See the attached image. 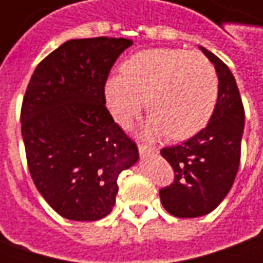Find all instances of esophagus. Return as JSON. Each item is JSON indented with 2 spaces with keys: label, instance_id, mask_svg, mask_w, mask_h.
<instances>
[{
  "label": "esophagus",
  "instance_id": "34e87169",
  "mask_svg": "<svg viewBox=\"0 0 263 263\" xmlns=\"http://www.w3.org/2000/svg\"><path fill=\"white\" fill-rule=\"evenodd\" d=\"M138 149H139V154L145 156V155H155L158 154V149L151 146V145H146V143H139L138 145Z\"/></svg>",
  "mask_w": 263,
  "mask_h": 263
}]
</instances>
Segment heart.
I'll return each instance as SVG.
<instances>
[{
    "label": "heart",
    "instance_id": "b5f03b06",
    "mask_svg": "<svg viewBox=\"0 0 263 263\" xmlns=\"http://www.w3.org/2000/svg\"><path fill=\"white\" fill-rule=\"evenodd\" d=\"M105 101L121 125H128L143 107L152 114L149 129L186 139L201 131L214 112L218 79L204 54L156 48L132 54L122 74L105 83Z\"/></svg>",
    "mask_w": 263,
    "mask_h": 263
}]
</instances>
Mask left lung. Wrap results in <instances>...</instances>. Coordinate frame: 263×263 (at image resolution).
Here are the masks:
<instances>
[{
  "label": "left lung",
  "instance_id": "obj_1",
  "mask_svg": "<svg viewBox=\"0 0 263 263\" xmlns=\"http://www.w3.org/2000/svg\"><path fill=\"white\" fill-rule=\"evenodd\" d=\"M214 63L218 98L205 128L180 145L160 149L175 172L173 182L162 187L160 201L179 218L209 214L224 200L237 176L241 160L245 111L237 83L228 66L201 48Z\"/></svg>",
  "mask_w": 263,
  "mask_h": 263
}]
</instances>
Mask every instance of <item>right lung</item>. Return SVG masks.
I'll list each match as a JSON object with an SVG mask.
<instances>
[{"instance_id":"right-lung-1","label":"right lung","mask_w":263,"mask_h":263,"mask_svg":"<svg viewBox=\"0 0 263 263\" xmlns=\"http://www.w3.org/2000/svg\"><path fill=\"white\" fill-rule=\"evenodd\" d=\"M132 41H67L36 66L21 108L29 173L52 209L73 221L108 215L118 176L138 146L105 107V83Z\"/></svg>"}]
</instances>
